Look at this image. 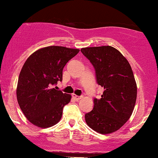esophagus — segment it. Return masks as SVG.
Returning <instances> with one entry per match:
<instances>
[{"instance_id":"obj_1","label":"esophagus","mask_w":158,"mask_h":158,"mask_svg":"<svg viewBox=\"0 0 158 158\" xmlns=\"http://www.w3.org/2000/svg\"><path fill=\"white\" fill-rule=\"evenodd\" d=\"M72 96H73V98L76 100V101H78V100H80L81 98V96H77V95H76V94H73Z\"/></svg>"}]
</instances>
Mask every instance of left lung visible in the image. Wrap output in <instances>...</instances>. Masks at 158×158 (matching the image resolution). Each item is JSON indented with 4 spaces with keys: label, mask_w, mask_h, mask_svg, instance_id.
<instances>
[{
    "label": "left lung",
    "mask_w": 158,
    "mask_h": 158,
    "mask_svg": "<svg viewBox=\"0 0 158 158\" xmlns=\"http://www.w3.org/2000/svg\"><path fill=\"white\" fill-rule=\"evenodd\" d=\"M104 87L101 99H94V108L85 114L87 125L102 134L119 130L131 118L137 99V84L130 64L111 46L81 49Z\"/></svg>",
    "instance_id": "8db88e82"
}]
</instances>
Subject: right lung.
Listing matches in <instances>:
<instances>
[{
    "label": "right lung",
    "mask_w": 158,
    "mask_h": 158,
    "mask_svg": "<svg viewBox=\"0 0 158 158\" xmlns=\"http://www.w3.org/2000/svg\"><path fill=\"white\" fill-rule=\"evenodd\" d=\"M79 51L49 46L37 50L27 59L19 74L17 99L24 116L34 125L47 128L60 121L71 96L53 86L62 81L64 68Z\"/></svg>",
    "instance_id": "add662e5"
}]
</instances>
